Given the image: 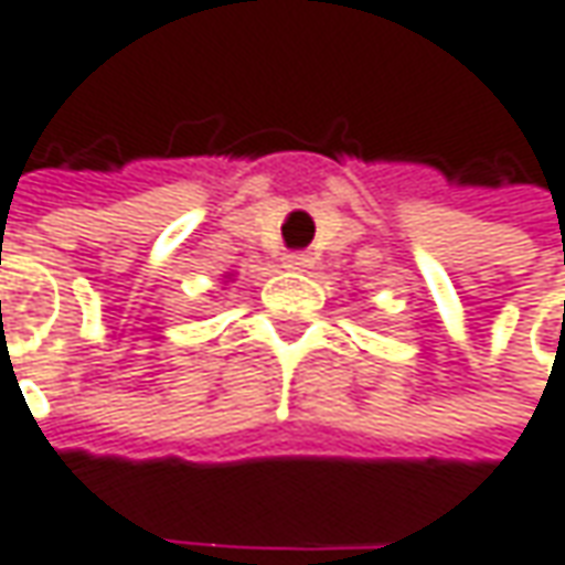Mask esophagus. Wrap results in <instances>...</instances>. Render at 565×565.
Returning a JSON list of instances; mask_svg holds the SVG:
<instances>
[{
  "label": "esophagus",
  "mask_w": 565,
  "mask_h": 565,
  "mask_svg": "<svg viewBox=\"0 0 565 565\" xmlns=\"http://www.w3.org/2000/svg\"><path fill=\"white\" fill-rule=\"evenodd\" d=\"M310 265H313L310 252H287L284 255V268H310Z\"/></svg>",
  "instance_id": "34e87169"
}]
</instances>
